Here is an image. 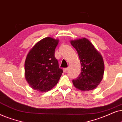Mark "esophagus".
Returning a JSON list of instances; mask_svg holds the SVG:
<instances>
[{
    "instance_id": "esophagus-1",
    "label": "esophagus",
    "mask_w": 122,
    "mask_h": 122,
    "mask_svg": "<svg viewBox=\"0 0 122 122\" xmlns=\"http://www.w3.org/2000/svg\"><path fill=\"white\" fill-rule=\"evenodd\" d=\"M67 68H64V69H63V71H64V72H66V71H67Z\"/></svg>"
}]
</instances>
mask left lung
Returning a JSON list of instances; mask_svg holds the SVG:
<instances>
[{
    "label": "left lung",
    "mask_w": 122,
    "mask_h": 122,
    "mask_svg": "<svg viewBox=\"0 0 122 122\" xmlns=\"http://www.w3.org/2000/svg\"><path fill=\"white\" fill-rule=\"evenodd\" d=\"M75 48L81 65V71L72 82L81 91L93 90L99 85L103 77L104 64L103 57L87 39L82 38L71 41Z\"/></svg>",
    "instance_id": "1"
}]
</instances>
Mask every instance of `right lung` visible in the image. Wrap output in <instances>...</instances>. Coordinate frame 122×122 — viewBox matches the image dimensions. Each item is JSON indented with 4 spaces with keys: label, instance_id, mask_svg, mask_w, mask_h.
Here are the masks:
<instances>
[{
    "label": "right lung",
    "instance_id": "right-lung-1",
    "mask_svg": "<svg viewBox=\"0 0 122 122\" xmlns=\"http://www.w3.org/2000/svg\"><path fill=\"white\" fill-rule=\"evenodd\" d=\"M58 40L46 37L37 42L26 57L25 77L34 90L46 92L60 80L63 70L59 67L55 51Z\"/></svg>",
    "mask_w": 122,
    "mask_h": 122
}]
</instances>
